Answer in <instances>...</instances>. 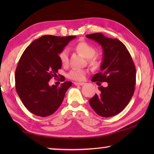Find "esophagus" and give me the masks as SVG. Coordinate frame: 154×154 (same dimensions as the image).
<instances>
[{"instance_id": "esophagus-1", "label": "esophagus", "mask_w": 154, "mask_h": 154, "mask_svg": "<svg viewBox=\"0 0 154 154\" xmlns=\"http://www.w3.org/2000/svg\"><path fill=\"white\" fill-rule=\"evenodd\" d=\"M85 83H81H81H80V82H75V83H74V85H85Z\"/></svg>"}]
</instances>
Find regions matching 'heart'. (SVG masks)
<instances>
[{
    "label": "heart",
    "mask_w": 154,
    "mask_h": 154,
    "mask_svg": "<svg viewBox=\"0 0 154 154\" xmlns=\"http://www.w3.org/2000/svg\"><path fill=\"white\" fill-rule=\"evenodd\" d=\"M76 49L80 53L87 58L88 62L92 66L97 67L100 65L101 61L98 57H97L95 54L97 52V49L91 44L86 43V42H82L77 45ZM69 49L64 48L62 50L59 54V58L61 63L64 66L68 64L69 63ZM86 75V71L83 69H73L68 73L69 79L75 80V81H83L85 79Z\"/></svg>",
    "instance_id": "obj_1"
}]
</instances>
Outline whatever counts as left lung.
<instances>
[{
	"label": "left lung",
	"mask_w": 154,
	"mask_h": 154,
	"mask_svg": "<svg viewBox=\"0 0 154 154\" xmlns=\"http://www.w3.org/2000/svg\"><path fill=\"white\" fill-rule=\"evenodd\" d=\"M86 37L96 41L103 49L101 72L94 74L91 81L97 85H101L98 82L107 83L106 87H98V93L89 100L90 105L101 116H113L125 109L133 95L135 66L130 52L119 40L107 38L101 33Z\"/></svg>",
	"instance_id": "1"
}]
</instances>
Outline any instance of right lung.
<instances>
[{
	"label": "right lung",
	"instance_id": "obj_1",
	"mask_svg": "<svg viewBox=\"0 0 154 154\" xmlns=\"http://www.w3.org/2000/svg\"><path fill=\"white\" fill-rule=\"evenodd\" d=\"M75 37L43 35L23 52L15 71V87L23 104L31 113L48 116L62 104L72 83L65 81L60 86H50L49 81L62 68L59 54Z\"/></svg>",
	"mask_w": 154,
	"mask_h": 154
}]
</instances>
